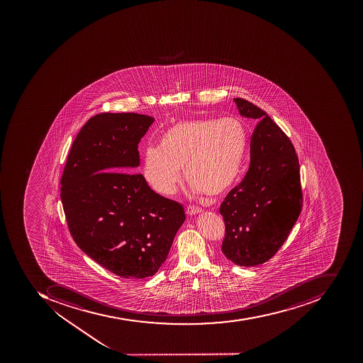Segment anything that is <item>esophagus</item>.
<instances>
[{
    "mask_svg": "<svg viewBox=\"0 0 363 363\" xmlns=\"http://www.w3.org/2000/svg\"><path fill=\"white\" fill-rule=\"evenodd\" d=\"M202 208H198V206H189L186 208V214L188 216H196V214L201 213Z\"/></svg>",
    "mask_w": 363,
    "mask_h": 363,
    "instance_id": "esophagus-1",
    "label": "esophagus"
}]
</instances>
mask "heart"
<instances>
[{
    "label": "heart",
    "mask_w": 363,
    "mask_h": 363,
    "mask_svg": "<svg viewBox=\"0 0 363 363\" xmlns=\"http://www.w3.org/2000/svg\"><path fill=\"white\" fill-rule=\"evenodd\" d=\"M247 144V128L237 118L179 122L162 134L159 147L144 152V178L155 192L172 196L183 169L193 191L219 196L239 179Z\"/></svg>",
    "instance_id": "heart-1"
}]
</instances>
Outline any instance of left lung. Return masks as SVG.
Listing matches in <instances>:
<instances>
[{
	"label": "left lung",
	"mask_w": 363,
	"mask_h": 363,
	"mask_svg": "<svg viewBox=\"0 0 363 363\" xmlns=\"http://www.w3.org/2000/svg\"><path fill=\"white\" fill-rule=\"evenodd\" d=\"M240 114L257 122L249 170L220 206L225 224L222 252L240 267H255L278 252L302 208L300 165L286 133L264 111L235 98Z\"/></svg>",
	"instance_id": "1"
}]
</instances>
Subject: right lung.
I'll use <instances>...</instances> for the list:
<instances>
[{
    "label": "right lung",
    "instance_id": "right-lung-1",
    "mask_svg": "<svg viewBox=\"0 0 363 363\" xmlns=\"http://www.w3.org/2000/svg\"><path fill=\"white\" fill-rule=\"evenodd\" d=\"M153 121L138 113L92 116L73 141L61 179L65 219L77 247L124 279L155 275L185 220L182 204L160 196L134 172L138 144Z\"/></svg>",
    "mask_w": 363,
    "mask_h": 363
}]
</instances>
